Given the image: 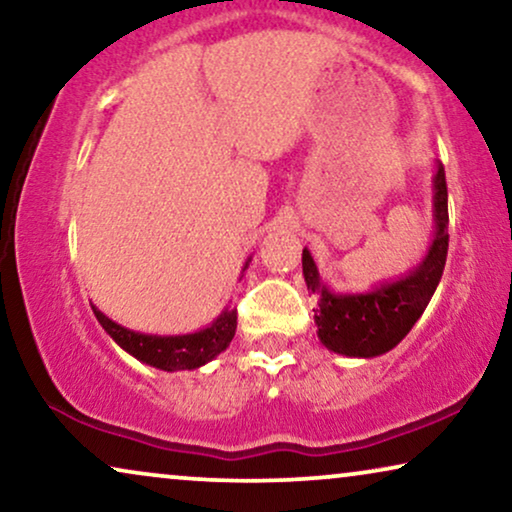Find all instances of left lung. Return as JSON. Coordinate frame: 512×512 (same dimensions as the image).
Instances as JSON below:
<instances>
[{
    "instance_id": "left-lung-1",
    "label": "left lung",
    "mask_w": 512,
    "mask_h": 512,
    "mask_svg": "<svg viewBox=\"0 0 512 512\" xmlns=\"http://www.w3.org/2000/svg\"><path fill=\"white\" fill-rule=\"evenodd\" d=\"M447 184L445 167L433 174V240L426 256L408 275L384 282L366 293H335L324 284L312 254L303 249V277L307 291L319 300L314 324L321 345L342 356L373 359L394 349L422 317L443 277L447 258Z\"/></svg>"
}]
</instances>
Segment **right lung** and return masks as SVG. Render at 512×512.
<instances>
[{"instance_id": "1", "label": "right lung", "mask_w": 512, "mask_h": 512, "mask_svg": "<svg viewBox=\"0 0 512 512\" xmlns=\"http://www.w3.org/2000/svg\"><path fill=\"white\" fill-rule=\"evenodd\" d=\"M249 261L251 258H247L242 272L249 268ZM90 307H93L97 321L118 347L135 356L137 361L146 363V366L167 370V373L195 370L216 359L230 345L237 328V310H233V307H226L209 326L186 335H149L130 331V328L111 321L95 305Z\"/></svg>"}]
</instances>
